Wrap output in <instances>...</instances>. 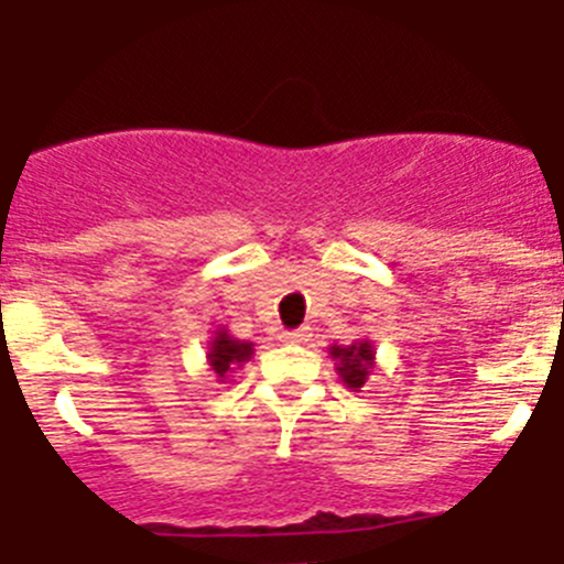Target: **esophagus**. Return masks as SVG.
Instances as JSON below:
<instances>
[{
    "label": "esophagus",
    "mask_w": 564,
    "mask_h": 564,
    "mask_svg": "<svg viewBox=\"0 0 564 564\" xmlns=\"http://www.w3.org/2000/svg\"><path fill=\"white\" fill-rule=\"evenodd\" d=\"M312 337V328H292V332H283L281 334V343L286 345H297V343H306V339Z\"/></svg>",
    "instance_id": "1"
}]
</instances>
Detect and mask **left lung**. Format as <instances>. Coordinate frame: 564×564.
Here are the masks:
<instances>
[{
    "label": "left lung",
    "mask_w": 564,
    "mask_h": 564,
    "mask_svg": "<svg viewBox=\"0 0 564 564\" xmlns=\"http://www.w3.org/2000/svg\"><path fill=\"white\" fill-rule=\"evenodd\" d=\"M332 357L339 359V377L348 388H362L365 379H368V370L373 365V351H370V343L348 345V348H339L334 345Z\"/></svg>",
    "instance_id": "8db88e82"
}]
</instances>
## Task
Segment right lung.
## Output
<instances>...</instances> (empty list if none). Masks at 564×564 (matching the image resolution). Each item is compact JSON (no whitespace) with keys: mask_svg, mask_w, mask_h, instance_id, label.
<instances>
[{"mask_svg":"<svg viewBox=\"0 0 564 564\" xmlns=\"http://www.w3.org/2000/svg\"><path fill=\"white\" fill-rule=\"evenodd\" d=\"M250 354H252V343H241V339H232L230 334L221 332L219 337L213 339L210 354H207V357H210L213 370H216V373L225 379L227 370H230L232 365L250 359Z\"/></svg>","mask_w":564,"mask_h":564,"instance_id":"obj_1","label":"right lung"}]
</instances>
